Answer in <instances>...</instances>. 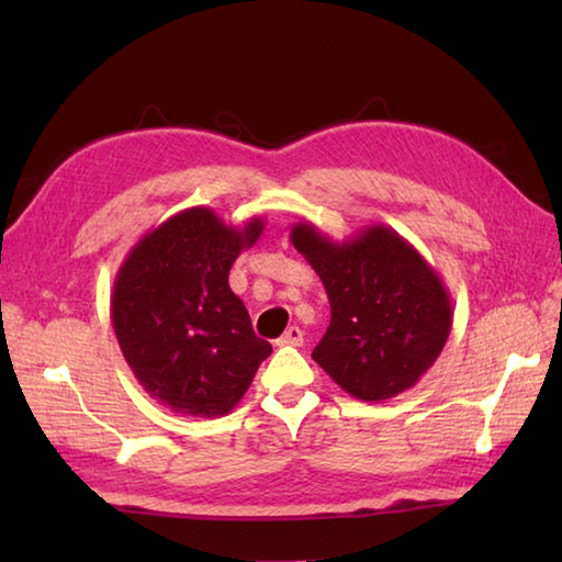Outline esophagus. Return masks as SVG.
Here are the masks:
<instances>
[{
  "instance_id": "1",
  "label": "esophagus",
  "mask_w": 562,
  "mask_h": 562,
  "mask_svg": "<svg viewBox=\"0 0 562 562\" xmlns=\"http://www.w3.org/2000/svg\"><path fill=\"white\" fill-rule=\"evenodd\" d=\"M278 345H304V330L300 326H290L288 330L282 333V338L278 340Z\"/></svg>"
}]
</instances>
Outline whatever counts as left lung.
<instances>
[{
  "mask_svg": "<svg viewBox=\"0 0 562 562\" xmlns=\"http://www.w3.org/2000/svg\"><path fill=\"white\" fill-rule=\"evenodd\" d=\"M290 238L330 302V326L312 352L318 367L367 403L413 389L451 330V300L437 270L384 224L333 241L300 222Z\"/></svg>",
  "mask_w": 562,
  "mask_h": 562,
  "instance_id": "obj_1",
  "label": "left lung"
}]
</instances>
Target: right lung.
<instances>
[{
    "mask_svg": "<svg viewBox=\"0 0 562 562\" xmlns=\"http://www.w3.org/2000/svg\"><path fill=\"white\" fill-rule=\"evenodd\" d=\"M262 229V217L232 226L188 207L142 236L115 274L117 345L142 389L173 413H232L272 352L229 288L234 260Z\"/></svg>",
    "mask_w": 562,
    "mask_h": 562,
    "instance_id": "obj_1",
    "label": "right lung"
}]
</instances>
